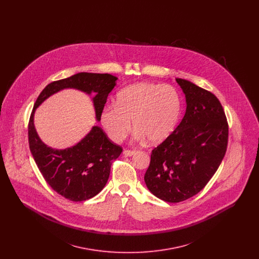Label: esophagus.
<instances>
[{"mask_svg":"<svg viewBox=\"0 0 259 259\" xmlns=\"http://www.w3.org/2000/svg\"><path fill=\"white\" fill-rule=\"evenodd\" d=\"M123 154L125 156H133V155H135L136 151L135 150H124Z\"/></svg>","mask_w":259,"mask_h":259,"instance_id":"esophagus-1","label":"esophagus"}]
</instances>
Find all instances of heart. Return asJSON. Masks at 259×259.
<instances>
[{
  "label": "heart",
  "mask_w": 259,
  "mask_h": 259,
  "mask_svg": "<svg viewBox=\"0 0 259 259\" xmlns=\"http://www.w3.org/2000/svg\"><path fill=\"white\" fill-rule=\"evenodd\" d=\"M182 113V98L172 85L138 82L116 95L115 104L106 106L100 121L112 142H120L133 126L135 140L159 145L175 132Z\"/></svg>",
  "instance_id": "obj_1"
}]
</instances>
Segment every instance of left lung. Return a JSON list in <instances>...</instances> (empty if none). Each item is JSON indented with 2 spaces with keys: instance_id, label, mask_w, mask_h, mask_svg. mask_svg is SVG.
<instances>
[{
  "instance_id": "obj_1",
  "label": "left lung",
  "mask_w": 259,
  "mask_h": 259,
  "mask_svg": "<svg viewBox=\"0 0 259 259\" xmlns=\"http://www.w3.org/2000/svg\"><path fill=\"white\" fill-rule=\"evenodd\" d=\"M185 96L184 118L154 148L145 183L157 198L179 203L209 183L225 155L228 124L219 99L189 80L176 78Z\"/></svg>"
}]
</instances>
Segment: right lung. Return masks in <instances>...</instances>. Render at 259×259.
<instances>
[{
  "label": "right lung",
  "mask_w": 259,
  "mask_h": 259,
  "mask_svg": "<svg viewBox=\"0 0 259 259\" xmlns=\"http://www.w3.org/2000/svg\"><path fill=\"white\" fill-rule=\"evenodd\" d=\"M117 77L109 74L78 73L53 81L37 97L28 126L29 146L33 158L46 182L63 197L74 202L94 197L109 180L112 161L122 148L112 144L98 125L78 143L70 148L57 149L46 145L37 134L34 117L37 108L50 96L64 89H76L91 98L96 121L104 109L107 98L116 85Z\"/></svg>",
  "instance_id": "right-lung-1"
}]
</instances>
